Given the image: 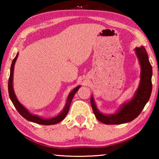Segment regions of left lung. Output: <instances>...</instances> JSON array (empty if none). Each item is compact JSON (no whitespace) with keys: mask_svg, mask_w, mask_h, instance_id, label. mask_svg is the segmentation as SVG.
<instances>
[{"mask_svg":"<svg viewBox=\"0 0 159 159\" xmlns=\"http://www.w3.org/2000/svg\"><path fill=\"white\" fill-rule=\"evenodd\" d=\"M134 51L139 60L141 71L139 86L133 98L122 104L114 114H104L99 111L93 96H91L90 103L95 117L99 121L104 124L118 125L132 121L140 114L150 98L152 90V67L149 62L148 54L143 46L135 48Z\"/></svg>","mask_w":159,"mask_h":159,"instance_id":"left-lung-1","label":"left lung"}]
</instances>
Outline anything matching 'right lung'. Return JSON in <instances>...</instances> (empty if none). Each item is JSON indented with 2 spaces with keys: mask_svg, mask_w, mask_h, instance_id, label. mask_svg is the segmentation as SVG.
I'll return each instance as SVG.
<instances>
[{
  "mask_svg": "<svg viewBox=\"0 0 159 159\" xmlns=\"http://www.w3.org/2000/svg\"><path fill=\"white\" fill-rule=\"evenodd\" d=\"M18 55H19V53L17 54L16 57L14 58V60H13L12 61L11 67H10V78L8 80L9 96L12 102V104H14L16 109L17 110V111L20 113V114L21 116H23L25 119L29 120V121L38 123V124L49 125L57 124V123H60V121H61V120L64 119V118L66 117L67 113L69 112V107H70V105H71V102L72 101V99H73L74 95L76 93L77 91L79 90V88H80V85L77 86V87L75 88L74 90H72L71 92H70L68 97H67L66 104L65 106H64L63 110L57 116H56L52 117V118H43L41 116H39L32 114L31 112L29 111L28 109H26L25 107H24L20 102H19L17 98L16 97L14 89H13V72H14L15 64L16 62V60H17V59L18 57Z\"/></svg>",
  "mask_w": 159,
  "mask_h": 159,
  "instance_id": "obj_1",
  "label": "right lung"
}]
</instances>
